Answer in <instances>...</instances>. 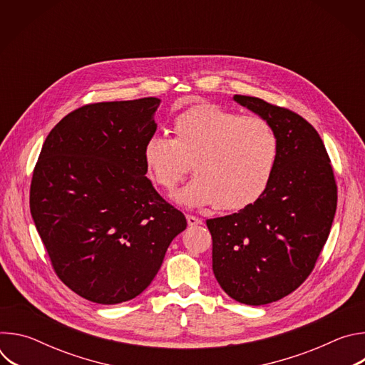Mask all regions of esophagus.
<instances>
[{
	"instance_id": "1",
	"label": "esophagus",
	"mask_w": 365,
	"mask_h": 365,
	"mask_svg": "<svg viewBox=\"0 0 365 365\" xmlns=\"http://www.w3.org/2000/svg\"><path fill=\"white\" fill-rule=\"evenodd\" d=\"M186 220H187V225L189 227H195V225H200L202 224V220L193 217V215H186Z\"/></svg>"
}]
</instances>
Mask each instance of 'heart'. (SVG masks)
<instances>
[{"mask_svg": "<svg viewBox=\"0 0 365 365\" xmlns=\"http://www.w3.org/2000/svg\"><path fill=\"white\" fill-rule=\"evenodd\" d=\"M173 138L151 134L143 144L150 179L172 190L192 163L195 178L173 195L186 207L215 203L237 211L254 203L269 187L279 158L273 127L258 115H242L200 102L182 111L172 124Z\"/></svg>", "mask_w": 365, "mask_h": 365, "instance_id": "obj_1", "label": "heart"}]
</instances>
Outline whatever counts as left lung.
<instances>
[{"mask_svg": "<svg viewBox=\"0 0 365 365\" xmlns=\"http://www.w3.org/2000/svg\"><path fill=\"white\" fill-rule=\"evenodd\" d=\"M234 101L269 121L279 158L262 196L206 225L220 286L237 302L259 306L287 296L314 270L335 217L336 183L324 141L304 118L255 96Z\"/></svg>", "mask_w": 365, "mask_h": 365, "instance_id": "left-lung-1", "label": "left lung"}]
</instances>
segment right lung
<instances>
[{
	"label": "right lung",
	"mask_w": 365,
	"mask_h": 365,
	"mask_svg": "<svg viewBox=\"0 0 365 365\" xmlns=\"http://www.w3.org/2000/svg\"><path fill=\"white\" fill-rule=\"evenodd\" d=\"M159 98L83 106L51 130L30 186V212L59 279L101 304L144 292L185 215L145 178L143 144Z\"/></svg>",
	"instance_id": "1"
}]
</instances>
